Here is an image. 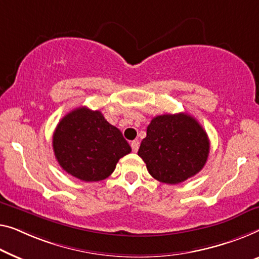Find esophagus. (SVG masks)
<instances>
[{
  "label": "esophagus",
  "mask_w": 259,
  "mask_h": 259,
  "mask_svg": "<svg viewBox=\"0 0 259 259\" xmlns=\"http://www.w3.org/2000/svg\"><path fill=\"white\" fill-rule=\"evenodd\" d=\"M131 145V149H133L134 152H137L138 151V148H140V142L138 141H133L130 143Z\"/></svg>",
  "instance_id": "34e87169"
}]
</instances>
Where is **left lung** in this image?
I'll return each instance as SVG.
<instances>
[{
	"instance_id": "left-lung-1",
	"label": "left lung",
	"mask_w": 259,
	"mask_h": 259,
	"mask_svg": "<svg viewBox=\"0 0 259 259\" xmlns=\"http://www.w3.org/2000/svg\"><path fill=\"white\" fill-rule=\"evenodd\" d=\"M208 154L206 131L185 113L153 117L138 150L150 175L171 185L183 183L201 171Z\"/></svg>"
}]
</instances>
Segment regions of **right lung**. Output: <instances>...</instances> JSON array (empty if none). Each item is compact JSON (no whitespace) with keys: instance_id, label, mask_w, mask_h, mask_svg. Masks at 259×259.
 Wrapping results in <instances>:
<instances>
[{"instance_id":"obj_1","label":"right lung","mask_w":259,"mask_h":259,"mask_svg":"<svg viewBox=\"0 0 259 259\" xmlns=\"http://www.w3.org/2000/svg\"><path fill=\"white\" fill-rule=\"evenodd\" d=\"M53 151L64 171L82 181L109 177L119 158L131 152L121 131L101 111L79 107L58 123L53 134Z\"/></svg>"}]
</instances>
